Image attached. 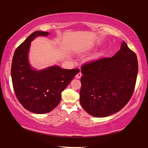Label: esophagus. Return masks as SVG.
<instances>
[{"label":"esophagus","mask_w":148,"mask_h":148,"mask_svg":"<svg viewBox=\"0 0 148 148\" xmlns=\"http://www.w3.org/2000/svg\"><path fill=\"white\" fill-rule=\"evenodd\" d=\"M82 77L81 72H79V73L76 75V76H75V78H76V79H80V77Z\"/></svg>","instance_id":"esophagus-1"}]
</instances>
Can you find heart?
Returning a JSON list of instances; mask_svg holds the SVG:
<instances>
[{
	"label": "heart",
	"mask_w": 148,
	"mask_h": 148,
	"mask_svg": "<svg viewBox=\"0 0 148 148\" xmlns=\"http://www.w3.org/2000/svg\"><path fill=\"white\" fill-rule=\"evenodd\" d=\"M108 53V51L107 49L106 48L102 49L101 50H100V51L95 53L94 54L91 55L90 57H88V62H97V61L102 59L103 58H104L106 56Z\"/></svg>",
	"instance_id": "obj_1"
}]
</instances>
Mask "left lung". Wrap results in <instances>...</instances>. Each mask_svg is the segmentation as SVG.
Here are the masks:
<instances>
[{
  "mask_svg": "<svg viewBox=\"0 0 148 148\" xmlns=\"http://www.w3.org/2000/svg\"><path fill=\"white\" fill-rule=\"evenodd\" d=\"M80 102L95 117H106L121 110L134 91L137 57L124 41L111 58L82 66Z\"/></svg>",
  "mask_w": 148,
  "mask_h": 148,
  "instance_id": "left-lung-1",
  "label": "left lung"
}]
</instances>
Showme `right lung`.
I'll return each mask as SVG.
<instances>
[{
  "label": "right lung",
  "mask_w": 148,
  "mask_h": 148,
  "mask_svg": "<svg viewBox=\"0 0 148 148\" xmlns=\"http://www.w3.org/2000/svg\"><path fill=\"white\" fill-rule=\"evenodd\" d=\"M49 32L37 31L16 49L12 60V79L18 101L26 110L37 114L49 113L61 100V93L69 85L79 69H62L54 65L37 70L30 64L31 42Z\"/></svg>",
  "instance_id": "add662e5"
}]
</instances>
